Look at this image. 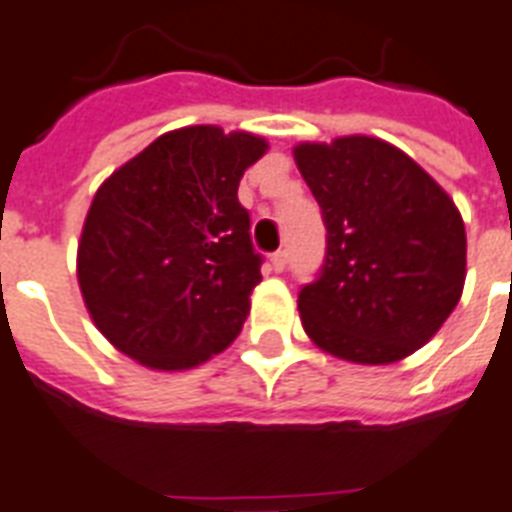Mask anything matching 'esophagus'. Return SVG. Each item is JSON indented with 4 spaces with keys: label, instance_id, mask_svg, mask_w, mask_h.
Listing matches in <instances>:
<instances>
[{
    "label": "esophagus",
    "instance_id": "esophagus-1",
    "mask_svg": "<svg viewBox=\"0 0 512 512\" xmlns=\"http://www.w3.org/2000/svg\"><path fill=\"white\" fill-rule=\"evenodd\" d=\"M272 269H275V272H282V269L288 267V253L285 251H275L272 253Z\"/></svg>",
    "mask_w": 512,
    "mask_h": 512
}]
</instances>
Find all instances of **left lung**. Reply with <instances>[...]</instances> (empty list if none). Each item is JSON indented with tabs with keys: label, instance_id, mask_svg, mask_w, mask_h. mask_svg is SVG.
Masks as SVG:
<instances>
[{
	"label": "left lung",
	"instance_id": "obj_1",
	"mask_svg": "<svg viewBox=\"0 0 512 512\" xmlns=\"http://www.w3.org/2000/svg\"><path fill=\"white\" fill-rule=\"evenodd\" d=\"M296 163L327 230L320 272L298 290L309 338L357 365L420 349L463 293L465 224L452 198L372 137L298 145Z\"/></svg>",
	"mask_w": 512,
	"mask_h": 512
}]
</instances>
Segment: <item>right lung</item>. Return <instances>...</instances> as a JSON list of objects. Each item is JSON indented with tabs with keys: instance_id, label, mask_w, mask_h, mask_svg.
<instances>
[{
	"instance_id": "right-lung-1",
	"label": "right lung",
	"mask_w": 512,
	"mask_h": 512,
	"mask_svg": "<svg viewBox=\"0 0 512 512\" xmlns=\"http://www.w3.org/2000/svg\"><path fill=\"white\" fill-rule=\"evenodd\" d=\"M264 150L253 134L187 126L97 190L81 232L79 285L94 325L126 357L187 370L235 341L264 261L237 185Z\"/></svg>"
}]
</instances>
